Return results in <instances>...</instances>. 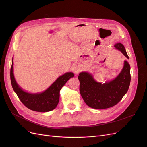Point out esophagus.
<instances>
[{"label": "esophagus", "mask_w": 147, "mask_h": 147, "mask_svg": "<svg viewBox=\"0 0 147 147\" xmlns=\"http://www.w3.org/2000/svg\"><path fill=\"white\" fill-rule=\"evenodd\" d=\"M80 69H78L77 67H75V68L74 69V72L75 74H78L80 72Z\"/></svg>", "instance_id": "1"}]
</instances>
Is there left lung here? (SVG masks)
Returning a JSON list of instances; mask_svg holds the SVG:
<instances>
[{
	"mask_svg": "<svg viewBox=\"0 0 147 147\" xmlns=\"http://www.w3.org/2000/svg\"><path fill=\"white\" fill-rule=\"evenodd\" d=\"M114 47L129 59L122 43H117ZM130 69V65L125 61L121 72L118 76L113 80L104 83L96 82L92 75L88 72L80 74L78 77L80 92L86 105L93 109H105L117 104L126 94L129 87Z\"/></svg>",
	"mask_w": 147,
	"mask_h": 147,
	"instance_id": "obj_1",
	"label": "left lung"
}]
</instances>
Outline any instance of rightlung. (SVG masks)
Returning a JSON list of instances; mask_svg holds the SVG:
<instances>
[{
  "instance_id": "1",
  "label": "right lung",
  "mask_w": 147,
  "mask_h": 147,
  "mask_svg": "<svg viewBox=\"0 0 147 147\" xmlns=\"http://www.w3.org/2000/svg\"><path fill=\"white\" fill-rule=\"evenodd\" d=\"M13 62L10 69V79L13 90L26 107L40 112H47L56 107L59 100V91L66 82L74 76L72 72H67L57 78L47 90L41 93L32 94L23 91L17 84L13 75Z\"/></svg>"
}]
</instances>
